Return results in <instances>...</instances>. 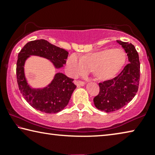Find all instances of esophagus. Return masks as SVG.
Instances as JSON below:
<instances>
[{"label":"esophagus","mask_w":155,"mask_h":155,"mask_svg":"<svg viewBox=\"0 0 155 155\" xmlns=\"http://www.w3.org/2000/svg\"><path fill=\"white\" fill-rule=\"evenodd\" d=\"M74 84L77 85V86H84L85 85V82L81 81H75Z\"/></svg>","instance_id":"esophagus-1"}]
</instances>
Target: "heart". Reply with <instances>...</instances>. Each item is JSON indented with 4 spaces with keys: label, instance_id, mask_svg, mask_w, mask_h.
<instances>
[{
    "label": "heart",
    "instance_id": "heart-1",
    "mask_svg": "<svg viewBox=\"0 0 155 155\" xmlns=\"http://www.w3.org/2000/svg\"><path fill=\"white\" fill-rule=\"evenodd\" d=\"M127 55L121 48H107L88 53L79 58L71 54L66 62V70L70 76L77 77L87 71L92 72L97 79L107 81L115 77L124 68Z\"/></svg>",
    "mask_w": 155,
    "mask_h": 155
}]
</instances>
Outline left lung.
<instances>
[{
  "label": "left lung",
  "mask_w": 155,
  "mask_h": 155,
  "mask_svg": "<svg viewBox=\"0 0 155 155\" xmlns=\"http://www.w3.org/2000/svg\"><path fill=\"white\" fill-rule=\"evenodd\" d=\"M127 53L129 63L117 77L100 83V92L93 99L99 110L113 112L120 109L134 97L140 81V62L138 52L132 44L117 40Z\"/></svg>",
  "instance_id": "8db88e82"
}]
</instances>
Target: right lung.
Masks as SVG:
<instances>
[{"instance_id": "add662e5", "label": "right lung", "mask_w": 155, "mask_h": 155, "mask_svg": "<svg viewBox=\"0 0 155 155\" xmlns=\"http://www.w3.org/2000/svg\"><path fill=\"white\" fill-rule=\"evenodd\" d=\"M31 55L49 60L55 69H60L66 63L68 52L47 40L31 41L18 53L17 63L18 88L27 102L32 107L46 114L60 112L68 104L71 94L77 87L73 83L74 79L58 72L47 86L41 88L32 87L28 84L24 72L25 63Z\"/></svg>"}]
</instances>
